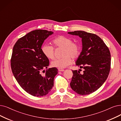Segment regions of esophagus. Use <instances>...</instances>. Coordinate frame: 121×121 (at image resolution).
<instances>
[{
	"label": "esophagus",
	"mask_w": 121,
	"mask_h": 121,
	"mask_svg": "<svg viewBox=\"0 0 121 121\" xmlns=\"http://www.w3.org/2000/svg\"><path fill=\"white\" fill-rule=\"evenodd\" d=\"M58 70H59V71H64L65 70L61 68H58Z\"/></svg>",
	"instance_id": "obj_1"
}]
</instances>
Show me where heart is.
Here are the masks:
<instances>
[{
	"mask_svg": "<svg viewBox=\"0 0 121 121\" xmlns=\"http://www.w3.org/2000/svg\"><path fill=\"white\" fill-rule=\"evenodd\" d=\"M52 43L56 48H63V57L60 59H55L51 62L53 67L65 68L72 63V58L77 59L81 52V46L77 43L73 42L71 38L64 36H59L52 41ZM42 52L46 57L52 59L55 56V48L49 45L45 44L41 48Z\"/></svg>",
	"mask_w": 121,
	"mask_h": 121,
	"instance_id": "b5f03b06",
	"label": "heart"
}]
</instances>
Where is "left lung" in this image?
I'll list each match as a JSON object with an SVG mask.
<instances>
[{"mask_svg": "<svg viewBox=\"0 0 121 121\" xmlns=\"http://www.w3.org/2000/svg\"><path fill=\"white\" fill-rule=\"evenodd\" d=\"M82 39V50L76 65L84 71L72 70L70 85L77 94L84 95L94 92L107 79L111 68V54L108 47L94 34L83 31L68 33Z\"/></svg>", "mask_w": 121, "mask_h": 121, "instance_id": "8db88e82", "label": "left lung"}]
</instances>
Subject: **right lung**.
I'll list each match as a JSON object with an SVG mask.
<instances>
[{
    "mask_svg": "<svg viewBox=\"0 0 121 121\" xmlns=\"http://www.w3.org/2000/svg\"><path fill=\"white\" fill-rule=\"evenodd\" d=\"M52 34L46 30L32 31L19 39L13 48L10 60L12 73L21 87L36 97L50 92L58 73L56 67H52L42 74V70L49 66V60L43 55L41 47Z\"/></svg>",
    "mask_w": 121,
    "mask_h": 121,
    "instance_id": "obj_1",
    "label": "right lung"
}]
</instances>
